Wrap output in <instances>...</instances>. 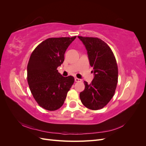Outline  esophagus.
I'll return each instance as SVG.
<instances>
[{
    "mask_svg": "<svg viewBox=\"0 0 146 146\" xmlns=\"http://www.w3.org/2000/svg\"><path fill=\"white\" fill-rule=\"evenodd\" d=\"M75 81H76V82H80L81 81V79L80 78H75Z\"/></svg>",
    "mask_w": 146,
    "mask_h": 146,
    "instance_id": "1",
    "label": "esophagus"
}]
</instances>
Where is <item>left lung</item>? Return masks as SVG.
<instances>
[{
	"label": "left lung",
	"mask_w": 146,
	"mask_h": 146,
	"mask_svg": "<svg viewBox=\"0 0 146 146\" xmlns=\"http://www.w3.org/2000/svg\"><path fill=\"white\" fill-rule=\"evenodd\" d=\"M85 46L94 77L80 93L82 103L88 108H104L113 98L118 80L116 60L110 47L98 38L78 36Z\"/></svg>",
	"instance_id": "obj_1"
}]
</instances>
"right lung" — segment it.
Segmentation results:
<instances>
[{"label": "right lung", "instance_id": "1", "mask_svg": "<svg viewBox=\"0 0 146 146\" xmlns=\"http://www.w3.org/2000/svg\"><path fill=\"white\" fill-rule=\"evenodd\" d=\"M76 38H48L30 55L27 65L30 90L38 105L48 111L63 105L74 82V77H63L56 69L63 63L65 52Z\"/></svg>", "mask_w": 146, "mask_h": 146}]
</instances>
